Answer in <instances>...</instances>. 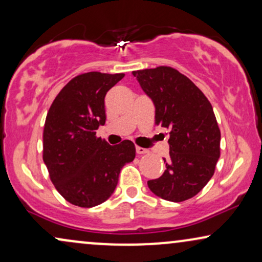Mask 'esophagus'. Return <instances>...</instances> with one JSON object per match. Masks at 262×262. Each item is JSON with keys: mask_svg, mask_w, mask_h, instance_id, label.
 Wrapping results in <instances>:
<instances>
[{"mask_svg": "<svg viewBox=\"0 0 262 262\" xmlns=\"http://www.w3.org/2000/svg\"><path fill=\"white\" fill-rule=\"evenodd\" d=\"M135 150H137V154L139 155V156H141V155H145V154H147V150L146 148H144V147H140V146H137L135 147Z\"/></svg>", "mask_w": 262, "mask_h": 262, "instance_id": "obj_1", "label": "esophagus"}]
</instances>
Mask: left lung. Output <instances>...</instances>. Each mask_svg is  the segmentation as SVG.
<instances>
[{"mask_svg": "<svg viewBox=\"0 0 262 262\" xmlns=\"http://www.w3.org/2000/svg\"><path fill=\"white\" fill-rule=\"evenodd\" d=\"M156 107L155 124L169 129V158L162 177L148 180L156 196L184 202L214 175L220 157V129L213 106L190 78L170 66L133 71Z\"/></svg>", "mask_w": 262, "mask_h": 262, "instance_id": "8db88e82", "label": "left lung"}]
</instances>
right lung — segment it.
<instances>
[{
  "instance_id": "right-lung-1",
  "label": "right lung",
  "mask_w": 262,
  "mask_h": 262,
  "mask_svg": "<svg viewBox=\"0 0 262 262\" xmlns=\"http://www.w3.org/2000/svg\"><path fill=\"white\" fill-rule=\"evenodd\" d=\"M124 74L76 76L52 102L43 129V161L53 185L71 204L92 208L114 193L118 175L135 157L130 140L111 146L97 137L105 124V95Z\"/></svg>"
}]
</instances>
